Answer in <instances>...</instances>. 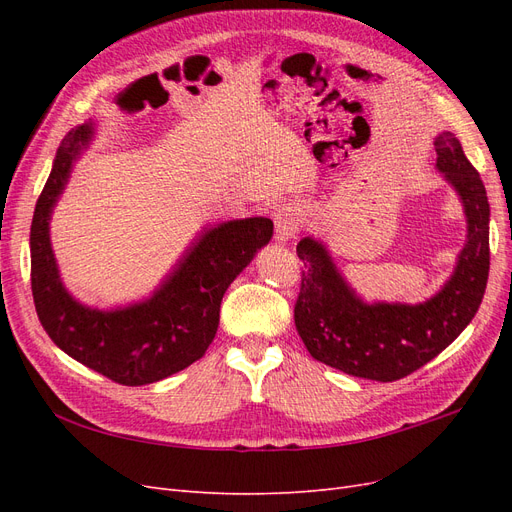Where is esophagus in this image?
<instances>
[{"instance_id":"1","label":"esophagus","mask_w":512,"mask_h":512,"mask_svg":"<svg viewBox=\"0 0 512 512\" xmlns=\"http://www.w3.org/2000/svg\"><path fill=\"white\" fill-rule=\"evenodd\" d=\"M273 220H275V239L280 243H288L299 232V226L303 222V211L299 207L284 205L275 211Z\"/></svg>"}]
</instances>
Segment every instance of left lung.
I'll list each match as a JSON object with an SVG mask.
<instances>
[{"instance_id": "8db88e82", "label": "left lung", "mask_w": 512, "mask_h": 512, "mask_svg": "<svg viewBox=\"0 0 512 512\" xmlns=\"http://www.w3.org/2000/svg\"><path fill=\"white\" fill-rule=\"evenodd\" d=\"M436 168L453 185L468 222L466 245L440 292L408 303H365L348 286L322 241L305 237L297 245L303 260L294 324L316 361L344 374L393 382L451 346L472 322L489 277V200L476 168L453 132L433 141Z\"/></svg>"}]
</instances>
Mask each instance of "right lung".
<instances>
[{"label":"right lung","mask_w":512,"mask_h":512,"mask_svg":"<svg viewBox=\"0 0 512 512\" xmlns=\"http://www.w3.org/2000/svg\"><path fill=\"white\" fill-rule=\"evenodd\" d=\"M94 138V123L68 132L36 203L32 292L44 331L74 361L126 386L164 380L198 361L213 342L232 280L273 237L269 218L230 220L200 232L175 271L149 299L128 307H87L61 284L49 237L53 207L72 166Z\"/></svg>","instance_id":"add662e5"}]
</instances>
